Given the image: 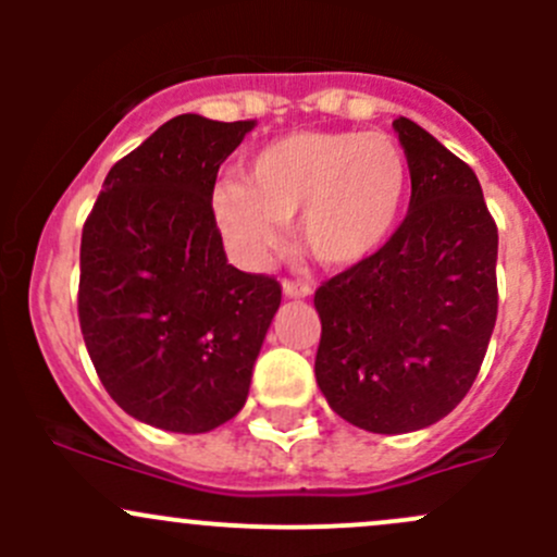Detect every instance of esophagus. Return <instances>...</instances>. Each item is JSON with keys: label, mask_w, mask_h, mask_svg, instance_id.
<instances>
[{"label": "esophagus", "mask_w": 557, "mask_h": 557, "mask_svg": "<svg viewBox=\"0 0 557 557\" xmlns=\"http://www.w3.org/2000/svg\"><path fill=\"white\" fill-rule=\"evenodd\" d=\"M310 294H312V288L307 283H294V280H285L283 283L285 299H307Z\"/></svg>", "instance_id": "obj_1"}]
</instances>
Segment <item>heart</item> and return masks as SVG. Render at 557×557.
<instances>
[{"label": "heart", "mask_w": 557, "mask_h": 557, "mask_svg": "<svg viewBox=\"0 0 557 557\" xmlns=\"http://www.w3.org/2000/svg\"><path fill=\"white\" fill-rule=\"evenodd\" d=\"M407 188V159L385 134L294 132L252 156L245 185L218 188L215 218L250 263L269 261L285 245V223L299 218L314 261L352 269L391 243Z\"/></svg>", "instance_id": "1"}]
</instances>
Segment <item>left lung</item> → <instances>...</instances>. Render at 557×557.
<instances>
[{
	"instance_id": "1",
	"label": "left lung",
	"mask_w": 557,
	"mask_h": 557,
	"mask_svg": "<svg viewBox=\"0 0 557 557\" xmlns=\"http://www.w3.org/2000/svg\"><path fill=\"white\" fill-rule=\"evenodd\" d=\"M412 196L393 239L314 294V380L329 407L372 434L450 414L485 358L498 312V232L476 174L409 117L393 121Z\"/></svg>"
}]
</instances>
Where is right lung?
<instances>
[{"label": "right lung", "instance_id": "obj_1", "mask_svg": "<svg viewBox=\"0 0 557 557\" xmlns=\"http://www.w3.org/2000/svg\"><path fill=\"white\" fill-rule=\"evenodd\" d=\"M256 121L172 117L107 172L83 226V339L112 401L153 429L207 434L245 407L277 280L232 267L218 170Z\"/></svg>", "mask_w": 557, "mask_h": 557}]
</instances>
